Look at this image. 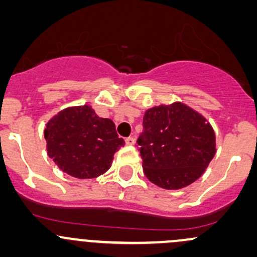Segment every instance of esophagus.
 Returning <instances> with one entry per match:
<instances>
[{
    "label": "esophagus",
    "mask_w": 257,
    "mask_h": 257,
    "mask_svg": "<svg viewBox=\"0 0 257 257\" xmlns=\"http://www.w3.org/2000/svg\"><path fill=\"white\" fill-rule=\"evenodd\" d=\"M125 144L128 145V147H133V145L136 144V139H134V138H132V137L126 138V139H125Z\"/></svg>",
    "instance_id": "esophagus-1"
}]
</instances>
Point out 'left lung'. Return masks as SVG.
Returning <instances> with one entry per match:
<instances>
[{
	"instance_id": "obj_1",
	"label": "left lung",
	"mask_w": 257,
	"mask_h": 257,
	"mask_svg": "<svg viewBox=\"0 0 257 257\" xmlns=\"http://www.w3.org/2000/svg\"><path fill=\"white\" fill-rule=\"evenodd\" d=\"M138 139L143 169L165 190H181L204 174L217 151L215 133L204 115L182 102L145 110Z\"/></svg>"
}]
</instances>
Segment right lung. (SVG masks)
Returning a JSON list of instances; mask_svg holds the SVG:
<instances>
[{
  "instance_id": "right-lung-1",
  "label": "right lung",
  "mask_w": 257,
  "mask_h": 257,
  "mask_svg": "<svg viewBox=\"0 0 257 257\" xmlns=\"http://www.w3.org/2000/svg\"><path fill=\"white\" fill-rule=\"evenodd\" d=\"M48 155L72 177L87 180L109 170L113 156L124 145L110 119L99 118L88 104L64 108L44 131Z\"/></svg>"
}]
</instances>
